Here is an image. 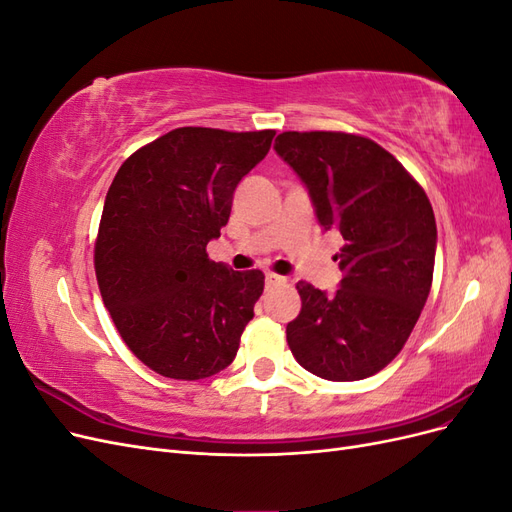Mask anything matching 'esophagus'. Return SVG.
I'll use <instances>...</instances> for the list:
<instances>
[{
	"instance_id": "obj_1",
	"label": "esophagus",
	"mask_w": 512,
	"mask_h": 512,
	"mask_svg": "<svg viewBox=\"0 0 512 512\" xmlns=\"http://www.w3.org/2000/svg\"><path fill=\"white\" fill-rule=\"evenodd\" d=\"M265 284H267V288L282 286V284H286V277L275 275V273H267V275H265Z\"/></svg>"
}]
</instances>
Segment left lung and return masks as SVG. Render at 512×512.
<instances>
[{"instance_id": "obj_1", "label": "left lung", "mask_w": 512, "mask_h": 512, "mask_svg": "<svg viewBox=\"0 0 512 512\" xmlns=\"http://www.w3.org/2000/svg\"><path fill=\"white\" fill-rule=\"evenodd\" d=\"M275 151L307 185L322 230L344 241L335 294L297 284L290 352L324 380L374 376L404 348L429 297L438 239L429 198L395 156L359 134L282 132Z\"/></svg>"}]
</instances>
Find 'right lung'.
<instances>
[{"mask_svg": "<svg viewBox=\"0 0 512 512\" xmlns=\"http://www.w3.org/2000/svg\"><path fill=\"white\" fill-rule=\"evenodd\" d=\"M273 136L170 130L134 151L108 188L94 247L102 301L136 359L164 378L203 380L235 361L265 275L213 262L207 243Z\"/></svg>", "mask_w": 512, "mask_h": 512, "instance_id": "add662e5", "label": "right lung"}]
</instances>
